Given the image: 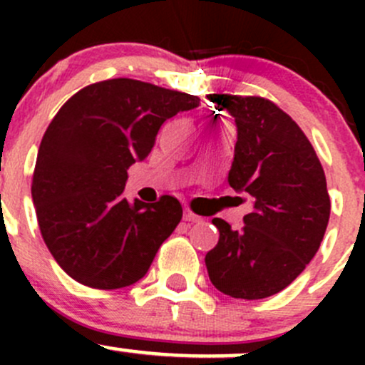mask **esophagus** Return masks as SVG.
Masks as SVG:
<instances>
[{
  "mask_svg": "<svg viewBox=\"0 0 365 365\" xmlns=\"http://www.w3.org/2000/svg\"><path fill=\"white\" fill-rule=\"evenodd\" d=\"M183 220H187L189 224H194V222H200L201 217L196 215V213H192L190 210H185V212H183Z\"/></svg>",
  "mask_w": 365,
  "mask_h": 365,
  "instance_id": "1",
  "label": "esophagus"
}]
</instances>
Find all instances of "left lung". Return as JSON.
<instances>
[{"mask_svg": "<svg viewBox=\"0 0 365 365\" xmlns=\"http://www.w3.org/2000/svg\"><path fill=\"white\" fill-rule=\"evenodd\" d=\"M206 97L235 118L238 138L227 182L252 206L242 230L212 219L219 242L205 257L208 277L233 298L272 297L318 252L330 217L325 173L302 128L274 102L230 93Z\"/></svg>", "mask_w": 365, "mask_h": 365, "instance_id": "1", "label": "left lung"}]
</instances>
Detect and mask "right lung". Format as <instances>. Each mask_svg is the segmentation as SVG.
I'll use <instances>...</instances> for the list:
<instances>
[{"label": "right lung", "instance_id": "obj_1", "mask_svg": "<svg viewBox=\"0 0 365 365\" xmlns=\"http://www.w3.org/2000/svg\"><path fill=\"white\" fill-rule=\"evenodd\" d=\"M197 106L196 95L127 77L61 106L40 143L31 196L43 242L73 281L118 289L145 277L183 210L173 196L128 203L127 169L148 157L165 120Z\"/></svg>", "mask_w": 365, "mask_h": 365}]
</instances>
